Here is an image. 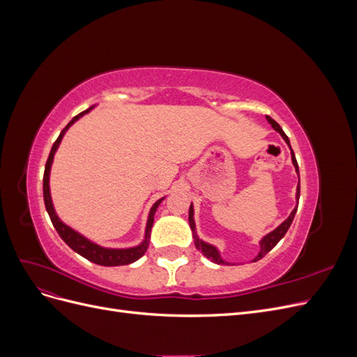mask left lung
Returning a JSON list of instances; mask_svg holds the SVG:
<instances>
[{
  "mask_svg": "<svg viewBox=\"0 0 357 357\" xmlns=\"http://www.w3.org/2000/svg\"><path fill=\"white\" fill-rule=\"evenodd\" d=\"M266 121H268V123H269V125H271V126L274 128V131H277L280 135H282V138L284 139L286 144L289 146V149H290L291 164H294L295 171H296V174H298V177H299L298 162H296V158H295L294 150H291V147H290V142H289L287 135L283 132V129L280 128V125L274 121V119H271L269 116H266ZM295 199H296V202H299V181H298V186H296V195H295ZM296 210H298V205H296V207H295L294 210H291V213L289 214V218H287L283 223H280L274 231H271L269 234H266L265 236H262L261 241H259V253L256 255V257L253 259L252 262H256V261H259V259H262V257H264L269 250H273V248L277 245V243H278L280 240L283 238V236H284V235H286V232H287V229L290 228L291 222H294V218H295V214H296ZM193 215H195V210H193V204L190 202V207H189V225H190V229H192V234H193V243H195V245H197L198 250H199L205 257L210 259V261H211V262H214V264H219V265H231L232 262L225 261V259H223V256L220 255V250H219L218 247L213 245V244H210V243H207V241H204L202 238H199V235H198V232H197L195 218H193Z\"/></svg>",
  "mask_w": 357,
  "mask_h": 357,
  "instance_id": "obj_1",
  "label": "left lung"
}]
</instances>
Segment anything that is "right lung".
<instances>
[{
    "label": "right lung",
    "mask_w": 357,
    "mask_h": 357,
    "mask_svg": "<svg viewBox=\"0 0 357 357\" xmlns=\"http://www.w3.org/2000/svg\"><path fill=\"white\" fill-rule=\"evenodd\" d=\"M93 107L95 105L89 107L88 110H84V112L79 113L75 117H73L71 121H70V123L61 131L56 142L53 143L52 150H50V153H49V158H47V162H46L45 177H43V197H45L46 210H47V214H49V218H50L53 226H55L56 232L59 234L61 238L68 244V247L73 248L75 253H79L84 259H88V261H91V262H93L96 265H102V266L129 265V264L138 261V259L146 253L147 247H149L150 232H152V226H153V220H155V213H156V210L159 207V204L165 199V197L158 199L152 205V208H150L149 215H147V222H146L144 236H143L142 243L137 244V245H132V247H123V248L100 245V244L93 243L92 240H89L88 236H84L83 234L73 229L71 226H68L67 223H63L59 219V215L56 214V210H55V205H53V201H52V193H50V169H52V164H53V158H55L56 150L59 149V144L62 142L63 135H66V132L68 131V129L75 122L79 121V119H82L84 114H88L91 110H93Z\"/></svg>",
    "instance_id": "right-lung-1"
}]
</instances>
